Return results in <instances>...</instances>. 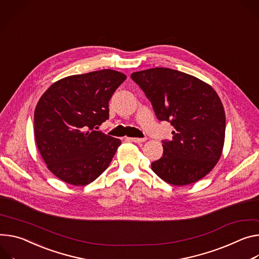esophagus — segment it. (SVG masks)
<instances>
[{
    "mask_svg": "<svg viewBox=\"0 0 259 259\" xmlns=\"http://www.w3.org/2000/svg\"><path fill=\"white\" fill-rule=\"evenodd\" d=\"M126 139H127V140H129V142H133V143H137V144H140V143H144V142H146V138H136V137H127Z\"/></svg>",
    "mask_w": 259,
    "mask_h": 259,
    "instance_id": "34e87169",
    "label": "esophagus"
}]
</instances>
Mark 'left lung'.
Wrapping results in <instances>:
<instances>
[{
  "label": "left lung",
  "instance_id": "left-lung-1",
  "mask_svg": "<svg viewBox=\"0 0 259 259\" xmlns=\"http://www.w3.org/2000/svg\"><path fill=\"white\" fill-rule=\"evenodd\" d=\"M151 101L159 121L169 122L171 140H162L163 155L153 171L175 186L206 176L221 157L225 112L215 90L202 80L169 68H152L131 74Z\"/></svg>",
  "mask_w": 259,
  "mask_h": 259
}]
</instances>
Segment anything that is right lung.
I'll return each instance as SVG.
<instances>
[{
    "label": "right lung",
    "mask_w": 259,
    "mask_h": 259,
    "mask_svg": "<svg viewBox=\"0 0 259 259\" xmlns=\"http://www.w3.org/2000/svg\"><path fill=\"white\" fill-rule=\"evenodd\" d=\"M125 79L104 69L60 79L41 96L34 113L36 144L60 180L84 186L109 166L121 140L97 129L108 120V102Z\"/></svg>",
    "instance_id": "add662e5"
}]
</instances>
